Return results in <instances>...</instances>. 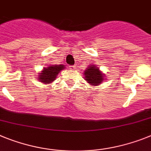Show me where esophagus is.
Masks as SVG:
<instances>
[{"label": "esophagus", "instance_id": "obj_1", "mask_svg": "<svg viewBox=\"0 0 151 151\" xmlns=\"http://www.w3.org/2000/svg\"><path fill=\"white\" fill-rule=\"evenodd\" d=\"M75 66H70V70H75Z\"/></svg>", "mask_w": 151, "mask_h": 151}]
</instances>
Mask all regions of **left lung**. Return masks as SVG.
Listing matches in <instances>:
<instances>
[{
  "instance_id": "obj_1",
  "label": "left lung",
  "mask_w": 151,
  "mask_h": 151,
  "mask_svg": "<svg viewBox=\"0 0 151 151\" xmlns=\"http://www.w3.org/2000/svg\"><path fill=\"white\" fill-rule=\"evenodd\" d=\"M84 80L91 86H99L106 81V75L96 65H90L83 71Z\"/></svg>"
}]
</instances>
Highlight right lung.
<instances>
[{"label": "right lung", "instance_id": "1", "mask_svg": "<svg viewBox=\"0 0 151 151\" xmlns=\"http://www.w3.org/2000/svg\"><path fill=\"white\" fill-rule=\"evenodd\" d=\"M65 65H49L48 67H44L42 70L39 73L37 78L39 81L45 84L52 83L54 81H55L61 70L65 69Z\"/></svg>", "mask_w": 151, "mask_h": 151}]
</instances>
